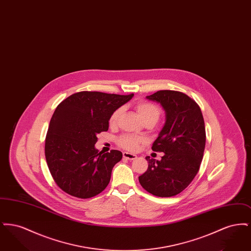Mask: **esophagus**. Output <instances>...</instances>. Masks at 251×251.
Returning <instances> with one entry per match:
<instances>
[{
	"label": "esophagus",
	"mask_w": 251,
	"mask_h": 251,
	"mask_svg": "<svg viewBox=\"0 0 251 251\" xmlns=\"http://www.w3.org/2000/svg\"><path fill=\"white\" fill-rule=\"evenodd\" d=\"M123 157H124L125 159H128V160H134V159L136 158V155H135V154H132V153H130V152H127V151H124V152H123Z\"/></svg>",
	"instance_id": "esophagus-1"
}]
</instances>
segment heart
Returning a JSON list of instances; mask_svg holds the SVG:
<instances>
[{
  "mask_svg": "<svg viewBox=\"0 0 251 251\" xmlns=\"http://www.w3.org/2000/svg\"><path fill=\"white\" fill-rule=\"evenodd\" d=\"M134 107L146 124L147 123L155 124L162 115L161 109L151 101L140 100L135 104ZM121 114H122V108H117L109 118V125L112 127L116 126L119 123ZM143 141L144 139L142 137L131 135V134H123L118 138V144L121 148L131 151H136L139 145Z\"/></svg>",
  "mask_w": 251,
  "mask_h": 251,
  "instance_id": "obj_1",
  "label": "heart"
}]
</instances>
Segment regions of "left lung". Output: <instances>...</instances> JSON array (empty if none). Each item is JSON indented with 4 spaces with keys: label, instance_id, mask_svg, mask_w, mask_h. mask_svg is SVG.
<instances>
[{
    "label": "left lung",
    "instance_id": "8db88e82",
    "mask_svg": "<svg viewBox=\"0 0 251 251\" xmlns=\"http://www.w3.org/2000/svg\"><path fill=\"white\" fill-rule=\"evenodd\" d=\"M166 111L167 121L152 151L164 152L160 161L147 156L149 167L139 176L146 191L168 198L183 191L200 170L206 131L201 110L190 97L174 90H160L147 96Z\"/></svg>",
    "mask_w": 251,
    "mask_h": 251
}]
</instances>
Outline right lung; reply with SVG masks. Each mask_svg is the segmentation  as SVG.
<instances>
[{"mask_svg": "<svg viewBox=\"0 0 251 251\" xmlns=\"http://www.w3.org/2000/svg\"><path fill=\"white\" fill-rule=\"evenodd\" d=\"M133 94L77 92L62 100L50 121L45 157L55 183L67 194L89 199L103 191L122 153L98 151L97 134L108 131L109 118Z\"/></svg>", "mask_w": 251, "mask_h": 251, "instance_id": "right-lung-1", "label": "right lung"}]
</instances>
